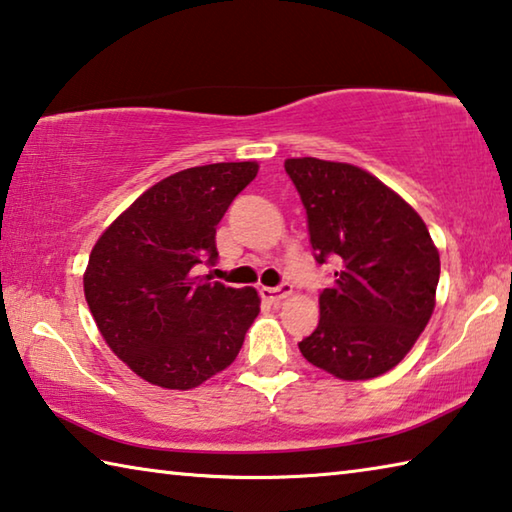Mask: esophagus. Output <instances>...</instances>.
I'll return each mask as SVG.
<instances>
[{
	"mask_svg": "<svg viewBox=\"0 0 512 512\" xmlns=\"http://www.w3.org/2000/svg\"><path fill=\"white\" fill-rule=\"evenodd\" d=\"M291 291H293L291 284H289V282H282L280 287H275V289L264 287V289H262V298L271 302V305H277V302H282L284 298L291 296Z\"/></svg>",
	"mask_w": 512,
	"mask_h": 512,
	"instance_id": "esophagus-1",
	"label": "esophagus"
}]
</instances>
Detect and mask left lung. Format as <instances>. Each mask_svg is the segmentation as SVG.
I'll use <instances>...</instances> for the list:
<instances>
[{
    "instance_id": "left-lung-1",
    "label": "left lung",
    "mask_w": 512,
    "mask_h": 512,
    "mask_svg": "<svg viewBox=\"0 0 512 512\" xmlns=\"http://www.w3.org/2000/svg\"><path fill=\"white\" fill-rule=\"evenodd\" d=\"M307 210L318 264L341 271L320 293L318 327L298 348L329 375L357 381L395 368L436 307L440 257L420 214L354 164L284 162Z\"/></svg>"
}]
</instances>
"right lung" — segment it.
I'll return each mask as SVG.
<instances>
[{
    "mask_svg": "<svg viewBox=\"0 0 512 512\" xmlns=\"http://www.w3.org/2000/svg\"><path fill=\"white\" fill-rule=\"evenodd\" d=\"M257 169L216 162L173 173L94 244L85 300L110 350L149 384L189 391L237 359L259 314L257 291L194 268L216 264V225Z\"/></svg>",
    "mask_w": 512,
    "mask_h": 512,
    "instance_id": "right-lung-1",
    "label": "right lung"
}]
</instances>
